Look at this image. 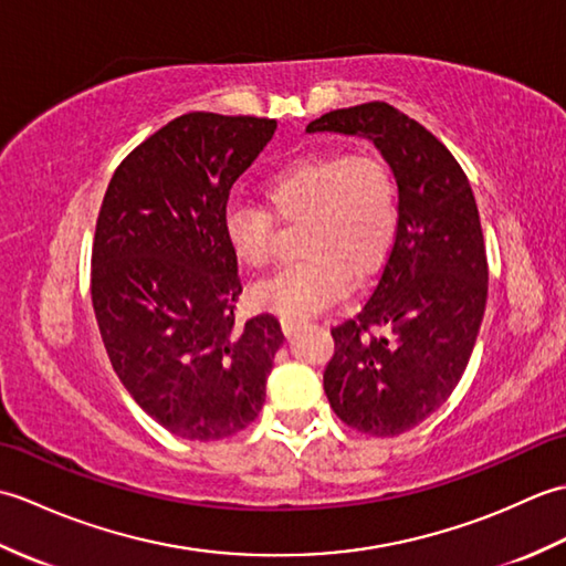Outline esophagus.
Wrapping results in <instances>:
<instances>
[{"mask_svg": "<svg viewBox=\"0 0 566 566\" xmlns=\"http://www.w3.org/2000/svg\"><path fill=\"white\" fill-rule=\"evenodd\" d=\"M280 323H282V331H284V335H292L294 331L302 328V321H296V318H282Z\"/></svg>", "mask_w": 566, "mask_h": 566, "instance_id": "obj_1", "label": "esophagus"}]
</instances>
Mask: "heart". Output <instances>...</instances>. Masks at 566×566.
<instances>
[{
	"mask_svg": "<svg viewBox=\"0 0 566 566\" xmlns=\"http://www.w3.org/2000/svg\"><path fill=\"white\" fill-rule=\"evenodd\" d=\"M274 219L306 221L302 252L308 258L252 290V302L282 318H308L347 292L350 272H375L394 245L399 197L375 155L316 153L274 172L264 185ZM223 235L250 270L268 268L274 245L272 216L233 201L223 213Z\"/></svg>",
	"mask_w": 566,
	"mask_h": 566,
	"instance_id": "b5f03b06",
	"label": "heart"
}]
</instances>
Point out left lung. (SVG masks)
Returning <instances> with one entry per match:
<instances>
[{
    "label": "left lung",
    "mask_w": 566,
    "mask_h": 566,
    "mask_svg": "<svg viewBox=\"0 0 566 566\" xmlns=\"http://www.w3.org/2000/svg\"><path fill=\"white\" fill-rule=\"evenodd\" d=\"M306 134L369 140L399 187L389 258L355 318L331 331L323 389L343 423L401 436L448 401L484 318L489 270L472 187L430 130L384 102L323 114Z\"/></svg>",
    "instance_id": "1"
}]
</instances>
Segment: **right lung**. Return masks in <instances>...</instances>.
Here are the masks:
<instances>
[{
  "instance_id": "add662e5",
  "label": "right lung",
  "mask_w": 566,
  "mask_h": 566,
  "mask_svg": "<svg viewBox=\"0 0 566 566\" xmlns=\"http://www.w3.org/2000/svg\"><path fill=\"white\" fill-rule=\"evenodd\" d=\"M274 118H175L114 172L92 248V304L112 367L155 423L221 440L258 418L280 321L238 326L243 286L223 235L235 179L272 140Z\"/></svg>"
}]
</instances>
